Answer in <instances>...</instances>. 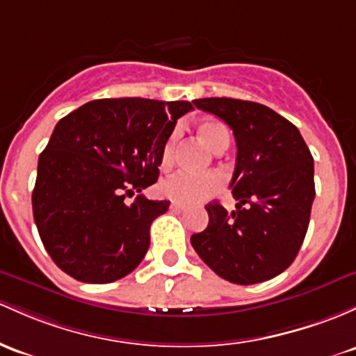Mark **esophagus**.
I'll use <instances>...</instances> for the list:
<instances>
[{
  "mask_svg": "<svg viewBox=\"0 0 356 356\" xmlns=\"http://www.w3.org/2000/svg\"><path fill=\"white\" fill-rule=\"evenodd\" d=\"M170 209L175 211V213H182V211H186L187 208L184 204H179V202H172L170 204Z\"/></svg>",
  "mask_w": 356,
  "mask_h": 356,
  "instance_id": "34e87169",
  "label": "esophagus"
}]
</instances>
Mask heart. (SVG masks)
Masks as SVG:
<instances>
[{"label": "heart", "mask_w": 356, "mask_h": 356, "mask_svg": "<svg viewBox=\"0 0 356 356\" xmlns=\"http://www.w3.org/2000/svg\"><path fill=\"white\" fill-rule=\"evenodd\" d=\"M197 134L201 136L202 142L213 152H216L221 147H228L229 143L228 128L220 120L208 118L199 121ZM175 142H177V131H172L167 136L165 143H163L162 152H160V167L162 169H169L172 163H174ZM221 184V177L218 174H213V172H208V174L177 172V174L165 179L162 186H160V189H162L163 196L179 202V204H196V202L216 193Z\"/></svg>", "instance_id": "obj_1"}]
</instances>
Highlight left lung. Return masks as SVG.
I'll use <instances>...</instances> for the list:
<instances>
[{"instance_id":"8db88e82","label":"left lung","mask_w":356,"mask_h":356,"mask_svg":"<svg viewBox=\"0 0 356 356\" xmlns=\"http://www.w3.org/2000/svg\"><path fill=\"white\" fill-rule=\"evenodd\" d=\"M194 106L225 121L236 142V209L209 202L208 228L191 236L202 261L240 286L282 273L298 257L314 201V162L291 121L253 101L202 97Z\"/></svg>"}]
</instances>
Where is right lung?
<instances>
[{
	"label": "right lung",
	"mask_w": 356,
	"mask_h": 356,
	"mask_svg": "<svg viewBox=\"0 0 356 356\" xmlns=\"http://www.w3.org/2000/svg\"><path fill=\"white\" fill-rule=\"evenodd\" d=\"M191 109L189 101L118 97L89 101L58 121L38 157L32 206L60 270L108 284L138 267L152 221L170 204L140 193L157 182L163 143Z\"/></svg>",
	"instance_id": "obj_1"
}]
</instances>
